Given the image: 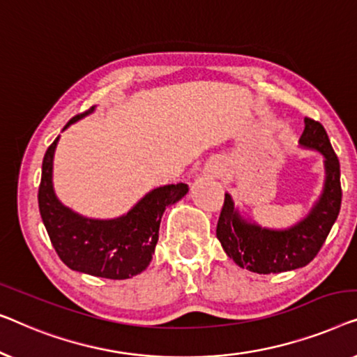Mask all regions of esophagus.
<instances>
[{"instance_id": "esophagus-1", "label": "esophagus", "mask_w": 357, "mask_h": 357, "mask_svg": "<svg viewBox=\"0 0 357 357\" xmlns=\"http://www.w3.org/2000/svg\"><path fill=\"white\" fill-rule=\"evenodd\" d=\"M207 173L210 174V176H220V174L223 173V167L220 163H213L207 168Z\"/></svg>"}]
</instances>
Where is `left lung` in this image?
Wrapping results in <instances>:
<instances>
[{
  "instance_id": "8db88e82",
  "label": "left lung",
  "mask_w": 357,
  "mask_h": 357,
  "mask_svg": "<svg viewBox=\"0 0 357 357\" xmlns=\"http://www.w3.org/2000/svg\"><path fill=\"white\" fill-rule=\"evenodd\" d=\"M299 145L317 150L324 157L325 183L307 217L284 229L262 228L243 218L229 194L217 225V238L229 259L249 272L268 275L296 270L310 264L319 254L341 207L340 162L331 149L327 130L314 119H304Z\"/></svg>"
}]
</instances>
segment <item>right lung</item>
Returning <instances> with one entry per match:
<instances>
[{
	"mask_svg": "<svg viewBox=\"0 0 357 357\" xmlns=\"http://www.w3.org/2000/svg\"><path fill=\"white\" fill-rule=\"evenodd\" d=\"M93 109L74 116L64 129ZM58 140L54 139L43 157L38 208L59 259L71 270L100 278L126 280L144 272L155 252L165 208L188 194V184H168L150 190L123 217H82L59 202L54 194L53 157Z\"/></svg>",
	"mask_w": 357,
	"mask_h": 357,
	"instance_id": "1",
	"label": "right lung"
}]
</instances>
